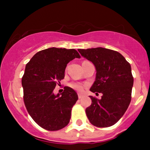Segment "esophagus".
I'll return each instance as SVG.
<instances>
[{
    "label": "esophagus",
    "instance_id": "obj_1",
    "mask_svg": "<svg viewBox=\"0 0 150 150\" xmlns=\"http://www.w3.org/2000/svg\"><path fill=\"white\" fill-rule=\"evenodd\" d=\"M82 97H83V95H82V94H80V93H79V94H78V98H79V99H81V98H82Z\"/></svg>",
    "mask_w": 150,
    "mask_h": 150
}]
</instances>
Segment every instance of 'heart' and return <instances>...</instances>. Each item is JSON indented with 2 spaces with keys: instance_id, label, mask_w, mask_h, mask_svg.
<instances>
[{
  "instance_id": "heart-1",
  "label": "heart",
  "mask_w": 150,
  "mask_h": 150,
  "mask_svg": "<svg viewBox=\"0 0 150 150\" xmlns=\"http://www.w3.org/2000/svg\"><path fill=\"white\" fill-rule=\"evenodd\" d=\"M69 86L71 87V88H73V89H75V90H76L79 92H83L84 89H85V85H82V83H80V82H71V83L69 85Z\"/></svg>"
}]
</instances>
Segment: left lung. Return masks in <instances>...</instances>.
Here are the masks:
<instances>
[{"label":"left lung","mask_w":150,"mask_h":150,"mask_svg":"<svg viewBox=\"0 0 150 150\" xmlns=\"http://www.w3.org/2000/svg\"><path fill=\"white\" fill-rule=\"evenodd\" d=\"M78 51L92 62L97 70L90 91L102 94L100 99L89 97L92 104L85 110L87 118L94 126H111L123 116L131 101V66L120 53L113 50L98 47Z\"/></svg>","instance_id":"left-lung-1"}]
</instances>
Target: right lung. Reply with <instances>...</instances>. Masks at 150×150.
<instances>
[{
  "mask_svg": "<svg viewBox=\"0 0 150 150\" xmlns=\"http://www.w3.org/2000/svg\"><path fill=\"white\" fill-rule=\"evenodd\" d=\"M75 58H80L75 49L52 47L37 52L26 65L22 78L24 103L32 119L47 130H61L70 121L78 99L76 92L65 87L55 95L53 89L64 78L67 64Z\"/></svg>",
  "mask_w": 150,
  "mask_h": 150,
  "instance_id": "obj_1",
  "label": "right lung"
}]
</instances>
